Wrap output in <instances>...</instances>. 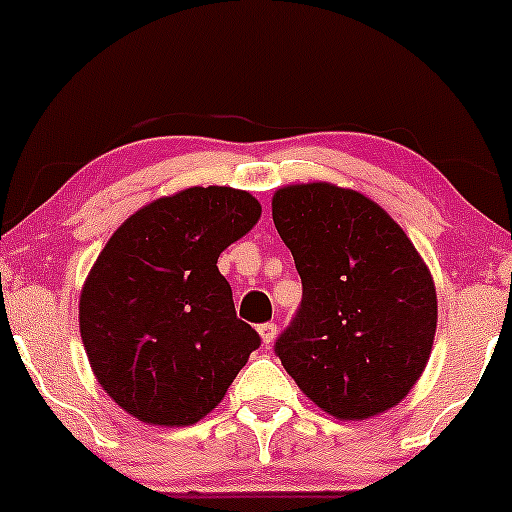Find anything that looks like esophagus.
Masks as SVG:
<instances>
[{
    "mask_svg": "<svg viewBox=\"0 0 512 512\" xmlns=\"http://www.w3.org/2000/svg\"><path fill=\"white\" fill-rule=\"evenodd\" d=\"M257 332H260L262 342L269 346V344L274 342V337H276V325H274V322H264V325L257 327Z\"/></svg>",
    "mask_w": 512,
    "mask_h": 512,
    "instance_id": "esophagus-1",
    "label": "esophagus"
}]
</instances>
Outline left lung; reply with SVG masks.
I'll return each instance as SVG.
<instances>
[{"label": "left lung", "instance_id": "left-lung-1", "mask_svg": "<svg viewBox=\"0 0 512 512\" xmlns=\"http://www.w3.org/2000/svg\"><path fill=\"white\" fill-rule=\"evenodd\" d=\"M303 301L274 351L303 395L337 419L402 402L433 349L438 298L407 233L356 190L308 182L274 192Z\"/></svg>", "mask_w": 512, "mask_h": 512}]
</instances>
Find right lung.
<instances>
[{
	"instance_id": "add662e5",
	"label": "right lung",
	"mask_w": 512,
	"mask_h": 512,
	"mask_svg": "<svg viewBox=\"0 0 512 512\" xmlns=\"http://www.w3.org/2000/svg\"><path fill=\"white\" fill-rule=\"evenodd\" d=\"M260 214L245 190L187 187L134 211L105 243L81 289L79 330L93 375L134 419L197 424L260 346L216 267Z\"/></svg>"
}]
</instances>
